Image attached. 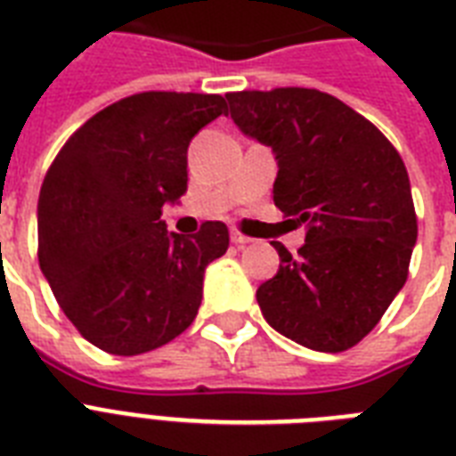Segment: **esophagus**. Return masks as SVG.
I'll use <instances>...</instances> for the list:
<instances>
[{
	"label": "esophagus",
	"instance_id": "obj_1",
	"mask_svg": "<svg viewBox=\"0 0 456 456\" xmlns=\"http://www.w3.org/2000/svg\"><path fill=\"white\" fill-rule=\"evenodd\" d=\"M232 243H236V246H246V243H250L253 239H248V236H243L241 232H236V229H232Z\"/></svg>",
	"mask_w": 456,
	"mask_h": 456
}]
</instances>
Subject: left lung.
<instances>
[{
  "label": "left lung",
  "mask_w": 456,
  "mask_h": 456,
  "mask_svg": "<svg viewBox=\"0 0 456 456\" xmlns=\"http://www.w3.org/2000/svg\"><path fill=\"white\" fill-rule=\"evenodd\" d=\"M234 125L277 158L274 206L307 224L298 256L274 241L257 289L267 324L319 353L367 336L407 281L417 243L410 175L388 139L319 89L227 94Z\"/></svg>",
  "instance_id": "8db88e82"
}]
</instances>
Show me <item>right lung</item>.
Returning a JSON list of instances; mask_svg holds the SVG:
<instances>
[{
  "label": "right lung",
  "mask_w": 456,
  "mask_h": 456,
  "mask_svg": "<svg viewBox=\"0 0 456 456\" xmlns=\"http://www.w3.org/2000/svg\"><path fill=\"white\" fill-rule=\"evenodd\" d=\"M220 116V94L127 96L89 118L46 172L39 267L92 346L149 353L196 319L206 267L227 253V224L206 222L184 236L160 215L186 191L189 142Z\"/></svg>",
  "instance_id": "1"
}]
</instances>
